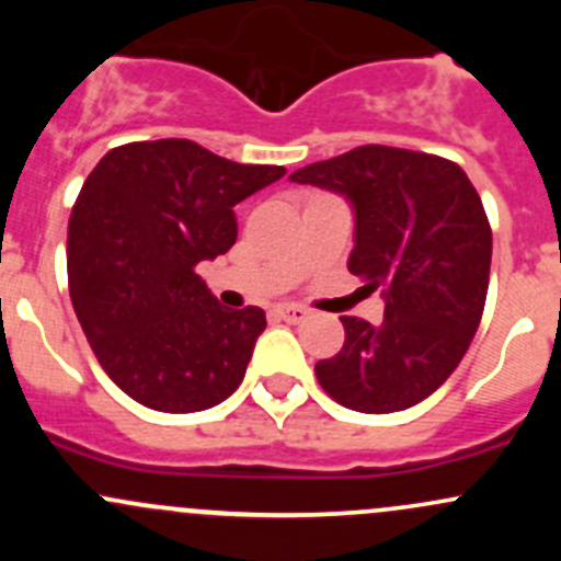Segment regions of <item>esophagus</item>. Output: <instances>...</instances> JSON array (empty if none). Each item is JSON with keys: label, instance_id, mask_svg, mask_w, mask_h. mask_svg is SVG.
<instances>
[{"label": "esophagus", "instance_id": "esophagus-1", "mask_svg": "<svg viewBox=\"0 0 561 561\" xmlns=\"http://www.w3.org/2000/svg\"><path fill=\"white\" fill-rule=\"evenodd\" d=\"M307 309L304 307H296V304H287V307H276L274 309V317H279V320L285 322H301L307 320Z\"/></svg>", "mask_w": 561, "mask_h": 561}]
</instances>
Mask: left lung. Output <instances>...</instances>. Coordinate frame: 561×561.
Here are the masks:
<instances>
[{"label":"left lung","mask_w":561,"mask_h":561,"mask_svg":"<svg viewBox=\"0 0 561 561\" xmlns=\"http://www.w3.org/2000/svg\"><path fill=\"white\" fill-rule=\"evenodd\" d=\"M353 206L350 274L380 287V325L342 317L344 347L317 360L322 390L355 412L386 415L443 386L485 307L491 228L456 162L393 146H358L290 173Z\"/></svg>","instance_id":"obj_1"}]
</instances>
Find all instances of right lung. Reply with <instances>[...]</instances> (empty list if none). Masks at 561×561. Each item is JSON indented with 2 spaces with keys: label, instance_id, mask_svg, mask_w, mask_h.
Segmentation results:
<instances>
[{
  "label": "right lung",
  "instance_id": "obj_1",
  "mask_svg": "<svg viewBox=\"0 0 561 561\" xmlns=\"http://www.w3.org/2000/svg\"><path fill=\"white\" fill-rule=\"evenodd\" d=\"M285 173L165 138L116 146L83 181L67 228L72 309L129 399L201 412L241 386L265 312L222 307L195 265L236 244V203Z\"/></svg>",
  "mask_w": 561,
  "mask_h": 561
}]
</instances>
